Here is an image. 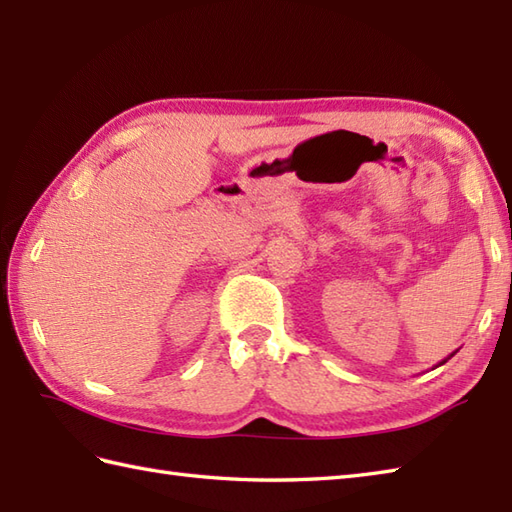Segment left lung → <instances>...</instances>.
Returning a JSON list of instances; mask_svg holds the SVG:
<instances>
[{
    "mask_svg": "<svg viewBox=\"0 0 512 512\" xmlns=\"http://www.w3.org/2000/svg\"><path fill=\"white\" fill-rule=\"evenodd\" d=\"M455 352H458V350H455ZM455 352H453V354H449V356H447V358H444V361H440V363H438V365H436V367H440V365H444V363H447V361H449V358H451V356H455Z\"/></svg>",
    "mask_w": 512,
    "mask_h": 512,
    "instance_id": "obj_1",
    "label": "left lung"
}]
</instances>
